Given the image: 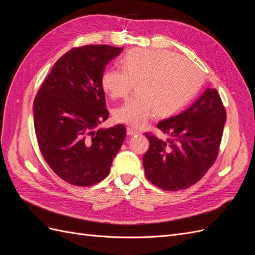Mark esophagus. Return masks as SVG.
<instances>
[{"label":"esophagus","mask_w":255,"mask_h":255,"mask_svg":"<svg viewBox=\"0 0 255 255\" xmlns=\"http://www.w3.org/2000/svg\"><path fill=\"white\" fill-rule=\"evenodd\" d=\"M127 134H128V136H134V135H138V134H139V132H138V130H136V129L128 128H127Z\"/></svg>","instance_id":"1"}]
</instances>
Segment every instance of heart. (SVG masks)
<instances>
[{
    "mask_svg": "<svg viewBox=\"0 0 255 255\" xmlns=\"http://www.w3.org/2000/svg\"><path fill=\"white\" fill-rule=\"evenodd\" d=\"M122 69L110 68L102 75V88L110 98L137 94L113 112L114 119L142 128L158 114L168 117L186 105L201 87L200 69L187 58L167 50L134 49L121 60Z\"/></svg>",
    "mask_w": 255,
    "mask_h": 255,
    "instance_id": "heart-1",
    "label": "heart"
}]
</instances>
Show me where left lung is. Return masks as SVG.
<instances>
[{
  "label": "left lung",
  "instance_id": "1",
  "mask_svg": "<svg viewBox=\"0 0 255 255\" xmlns=\"http://www.w3.org/2000/svg\"><path fill=\"white\" fill-rule=\"evenodd\" d=\"M226 120L217 90L207 88L187 110L160 121L157 128L169 138L145 134L146 179L165 190L186 189L201 180L217 158Z\"/></svg>",
  "mask_w": 255,
  "mask_h": 255
}]
</instances>
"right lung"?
Masks as SVG:
<instances>
[{"label":"right lung","mask_w":255,"mask_h":255,"mask_svg":"<svg viewBox=\"0 0 255 255\" xmlns=\"http://www.w3.org/2000/svg\"><path fill=\"white\" fill-rule=\"evenodd\" d=\"M121 52L106 44L68 51L35 98L34 126L43 158L59 177L76 186L104 180L125 141L122 125L99 128L109 117L102 75Z\"/></svg>","instance_id":"1"}]
</instances>
